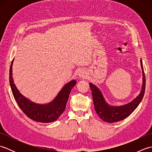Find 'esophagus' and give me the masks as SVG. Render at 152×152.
<instances>
[{
	"label": "esophagus",
	"mask_w": 152,
	"mask_h": 152,
	"mask_svg": "<svg viewBox=\"0 0 152 152\" xmlns=\"http://www.w3.org/2000/svg\"><path fill=\"white\" fill-rule=\"evenodd\" d=\"M78 76L80 78H86L88 77V72L86 70H82L80 71V72L78 74Z\"/></svg>",
	"instance_id": "1"
}]
</instances>
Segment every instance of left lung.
Masks as SVG:
<instances>
[{
	"label": "left lung",
	"instance_id": "1",
	"mask_svg": "<svg viewBox=\"0 0 152 152\" xmlns=\"http://www.w3.org/2000/svg\"><path fill=\"white\" fill-rule=\"evenodd\" d=\"M141 68L142 70V80L143 83L142 86V89L136 98L131 102L121 106H111L106 102L101 91L95 85L89 83L90 89L92 91V96L94 104L95 110L96 114L103 121L108 123H114L123 120L131 114L135 109L140 104L144 95L145 87H146V78L144 72L142 61L140 59Z\"/></svg>",
	"mask_w": 152,
	"mask_h": 152
}]
</instances>
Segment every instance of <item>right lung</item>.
Here are the masks:
<instances>
[{"label":"right lung","mask_w":152,"mask_h":152,"mask_svg":"<svg viewBox=\"0 0 152 152\" xmlns=\"http://www.w3.org/2000/svg\"><path fill=\"white\" fill-rule=\"evenodd\" d=\"M10 68V83L14 97L19 108L28 118L40 123H50L57 120L63 114L71 89L76 84L75 80H71L61 89L59 93L52 101L48 104H40L31 101L19 92L16 88L12 77V64Z\"/></svg>","instance_id":"1"}]
</instances>
